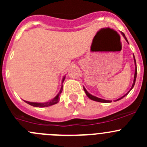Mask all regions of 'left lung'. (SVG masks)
I'll return each mask as SVG.
<instances>
[{
	"instance_id": "1",
	"label": "left lung",
	"mask_w": 147,
	"mask_h": 147,
	"mask_svg": "<svg viewBox=\"0 0 147 147\" xmlns=\"http://www.w3.org/2000/svg\"><path fill=\"white\" fill-rule=\"evenodd\" d=\"M121 33H122V35H123V36L124 37V38H125V40H127V42H128V41H127V38H126V37H125V35H124V33H123V32H121ZM134 63H135V65H136V67H135V73H134V82H133V84H132V87H131V89L133 88V87H134V84H135V81H136V78H137V65H136V60H135V57H134ZM130 90L127 93V94H125V95L124 96H123L122 97H121V98H119V99H118V100H117L116 101H117V100H121V99H122L123 97H125L126 95H127V94H128L129 92H130ZM84 91L85 92V93H86V94H87V97H89V98L90 99V100H94V101H96V102H105V103H107V102H111V101H109V100H102V99H100V98H98V97H94V96H93V95H92V94H90V93L88 92L87 91V90H85V88H84Z\"/></svg>"
}]
</instances>
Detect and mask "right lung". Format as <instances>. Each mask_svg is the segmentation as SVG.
Instances as JSON below:
<instances>
[{"label":"right lung","instance_id":"1","mask_svg":"<svg viewBox=\"0 0 147 147\" xmlns=\"http://www.w3.org/2000/svg\"><path fill=\"white\" fill-rule=\"evenodd\" d=\"M65 78H63V81H64ZM62 91H63V85H62L61 89H60V92L58 93L57 96L55 97L53 100H52L50 102H45V103H37V102H30L28 101H25L26 103H28V105H31V106H33V107H49V106H51V105H55L57 104V102H59V97L60 96V94H61Z\"/></svg>","mask_w":147,"mask_h":147}]
</instances>
